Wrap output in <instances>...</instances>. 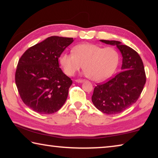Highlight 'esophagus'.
<instances>
[{
	"label": "esophagus",
	"mask_w": 158,
	"mask_h": 158,
	"mask_svg": "<svg viewBox=\"0 0 158 158\" xmlns=\"http://www.w3.org/2000/svg\"><path fill=\"white\" fill-rule=\"evenodd\" d=\"M75 81L77 82V83H82V82L84 81V80H83V79H76Z\"/></svg>",
	"instance_id": "obj_1"
}]
</instances>
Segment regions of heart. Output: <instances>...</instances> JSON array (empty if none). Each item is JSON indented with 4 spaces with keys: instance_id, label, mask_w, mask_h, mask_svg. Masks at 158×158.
Wrapping results in <instances>:
<instances>
[{
    "instance_id": "b5f03b06",
    "label": "heart",
    "mask_w": 158,
    "mask_h": 158,
    "mask_svg": "<svg viewBox=\"0 0 158 158\" xmlns=\"http://www.w3.org/2000/svg\"><path fill=\"white\" fill-rule=\"evenodd\" d=\"M73 52L62 53L59 59L69 76L74 75L83 65L85 75L94 81H102L114 74L118 64V52L113 47L82 44L74 47Z\"/></svg>"
}]
</instances>
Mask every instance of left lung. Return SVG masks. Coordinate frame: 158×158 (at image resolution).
Masks as SVG:
<instances>
[{"label":"left lung","mask_w":158,"mask_h":158,"mask_svg":"<svg viewBox=\"0 0 158 158\" xmlns=\"http://www.w3.org/2000/svg\"><path fill=\"white\" fill-rule=\"evenodd\" d=\"M116 46L123 57L121 72L105 84L96 85L92 95L93 105L106 114H116L135 104L146 84L143 64L137 52L121 42L100 40Z\"/></svg>","instance_id":"1"}]
</instances>
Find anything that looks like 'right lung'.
I'll return each mask as SVG.
<instances>
[{
  "instance_id": "1",
  "label": "right lung",
  "mask_w": 158,
  "mask_h": 158,
  "mask_svg": "<svg viewBox=\"0 0 158 158\" xmlns=\"http://www.w3.org/2000/svg\"><path fill=\"white\" fill-rule=\"evenodd\" d=\"M73 38L47 37L28 49L19 60L15 82L21 100L34 111L51 114L65 102L73 81L61 70L58 58Z\"/></svg>"
}]
</instances>
